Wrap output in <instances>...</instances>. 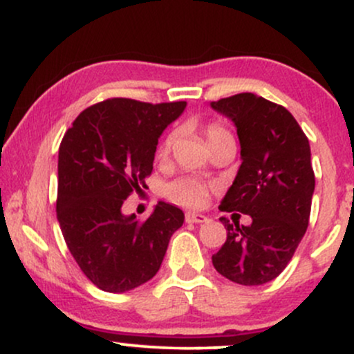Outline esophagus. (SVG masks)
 <instances>
[{
  "label": "esophagus",
  "instance_id": "1",
  "mask_svg": "<svg viewBox=\"0 0 354 354\" xmlns=\"http://www.w3.org/2000/svg\"><path fill=\"white\" fill-rule=\"evenodd\" d=\"M186 221L200 225V223L208 221V216H205V214H201V213H186Z\"/></svg>",
  "mask_w": 354,
  "mask_h": 354
}]
</instances>
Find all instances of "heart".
<instances>
[{
	"label": "heart",
	"instance_id": "heart-1",
	"mask_svg": "<svg viewBox=\"0 0 354 354\" xmlns=\"http://www.w3.org/2000/svg\"><path fill=\"white\" fill-rule=\"evenodd\" d=\"M206 143L213 145L221 140H233L231 133L221 124H209L205 131ZM174 141V135H169L161 146V153H168ZM165 194L168 200H171L176 205L185 206V208H200L203 203L208 198V186L201 180L191 176L178 178L165 186Z\"/></svg>",
	"mask_w": 354,
	"mask_h": 354
}]
</instances>
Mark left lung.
I'll return each mask as SVG.
<instances>
[{"label": "left lung", "instance_id": "8db88e82", "mask_svg": "<svg viewBox=\"0 0 354 354\" xmlns=\"http://www.w3.org/2000/svg\"><path fill=\"white\" fill-rule=\"evenodd\" d=\"M233 121L241 166L219 209L251 216L250 226L219 218L228 236L213 266L243 286L270 283L304 236L315 193L310 141L286 108L253 93L209 104Z\"/></svg>", "mask_w": 354, "mask_h": 354}]
</instances>
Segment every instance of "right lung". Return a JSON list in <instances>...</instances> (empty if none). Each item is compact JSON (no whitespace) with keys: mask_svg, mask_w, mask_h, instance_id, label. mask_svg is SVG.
Masks as SVG:
<instances>
[{"mask_svg":"<svg viewBox=\"0 0 354 354\" xmlns=\"http://www.w3.org/2000/svg\"><path fill=\"white\" fill-rule=\"evenodd\" d=\"M185 108L186 101L106 100L84 109L61 141L59 228L81 271L100 290L126 293L149 281L185 223V213L168 203H158L145 223L121 211L129 193L146 185L158 138Z\"/></svg>","mask_w":354,"mask_h":354,"instance_id":"right-lung-1","label":"right lung"}]
</instances>
